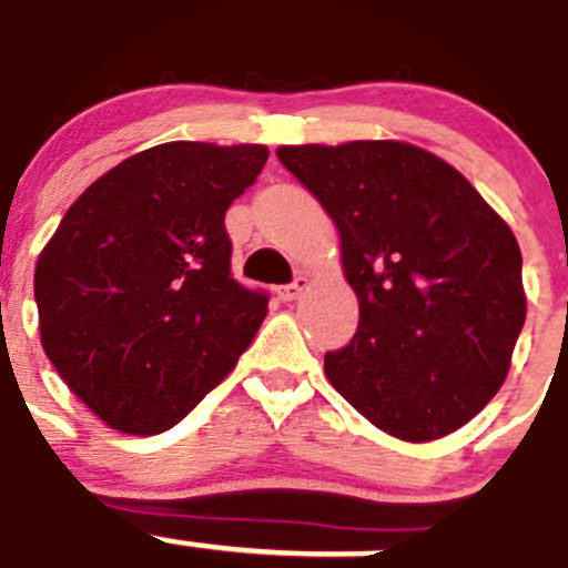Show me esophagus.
<instances>
[{"label":"esophagus","instance_id":"1","mask_svg":"<svg viewBox=\"0 0 568 568\" xmlns=\"http://www.w3.org/2000/svg\"><path fill=\"white\" fill-rule=\"evenodd\" d=\"M305 291H308V277H303V274H300L294 283L285 285V288H280V297H283V303H294L297 297H303Z\"/></svg>","mask_w":568,"mask_h":568}]
</instances>
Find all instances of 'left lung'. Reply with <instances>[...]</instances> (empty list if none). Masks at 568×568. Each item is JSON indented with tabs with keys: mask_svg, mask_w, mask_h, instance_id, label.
I'll list each match as a JSON object with an SVG mask.
<instances>
[{
	"mask_svg": "<svg viewBox=\"0 0 568 568\" xmlns=\"http://www.w3.org/2000/svg\"><path fill=\"white\" fill-rule=\"evenodd\" d=\"M339 231L357 334L325 377L372 426L440 440L500 392L526 323L509 223L457 168L400 140L280 145Z\"/></svg>",
	"mask_w": 568,
	"mask_h": 568,
	"instance_id": "obj_1",
	"label": "left lung"
}]
</instances>
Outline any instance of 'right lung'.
I'll list each match as a JSON object with an SVG mask.
<instances>
[{
    "label": "right lung",
    "mask_w": 568,
    "mask_h": 568,
    "mask_svg": "<svg viewBox=\"0 0 568 568\" xmlns=\"http://www.w3.org/2000/svg\"><path fill=\"white\" fill-rule=\"evenodd\" d=\"M265 145L162 142L91 182L33 271L39 339L105 426L160 434L236 366L268 297L231 277L225 211Z\"/></svg>",
    "instance_id": "obj_1"
}]
</instances>
